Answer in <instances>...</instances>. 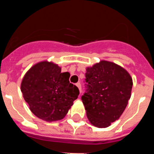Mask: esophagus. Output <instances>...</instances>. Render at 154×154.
Here are the masks:
<instances>
[{
  "label": "esophagus",
  "instance_id": "1",
  "mask_svg": "<svg viewBox=\"0 0 154 154\" xmlns=\"http://www.w3.org/2000/svg\"><path fill=\"white\" fill-rule=\"evenodd\" d=\"M76 86L78 87L79 89L80 93H82V86H81V84H80V82H78V83H76Z\"/></svg>",
  "mask_w": 154,
  "mask_h": 154
}]
</instances>
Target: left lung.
Masks as SVG:
<instances>
[{"label": "left lung", "instance_id": "obj_1", "mask_svg": "<svg viewBox=\"0 0 154 154\" xmlns=\"http://www.w3.org/2000/svg\"><path fill=\"white\" fill-rule=\"evenodd\" d=\"M86 91L82 100L93 126L106 128L123 114L131 96L133 80L119 65L101 61L85 73Z\"/></svg>", "mask_w": 154, "mask_h": 154}]
</instances>
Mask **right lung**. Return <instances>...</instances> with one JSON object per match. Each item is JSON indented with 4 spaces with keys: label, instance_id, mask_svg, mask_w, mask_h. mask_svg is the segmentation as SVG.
<instances>
[{
    "label": "right lung",
    "instance_id": "right-lung-1",
    "mask_svg": "<svg viewBox=\"0 0 154 154\" xmlns=\"http://www.w3.org/2000/svg\"><path fill=\"white\" fill-rule=\"evenodd\" d=\"M70 74L61 72L58 65L47 61L33 65L21 85L23 97L37 117L47 122L60 120L68 113L79 95L69 82Z\"/></svg>",
    "mask_w": 154,
    "mask_h": 154
}]
</instances>
